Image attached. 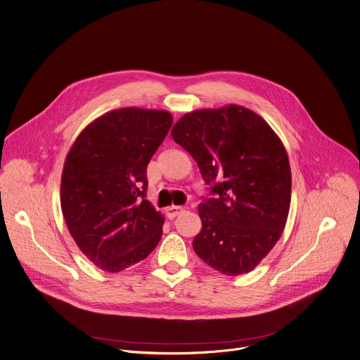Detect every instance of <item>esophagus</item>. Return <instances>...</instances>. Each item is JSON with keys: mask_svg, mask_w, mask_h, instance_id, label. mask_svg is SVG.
Listing matches in <instances>:
<instances>
[{"mask_svg": "<svg viewBox=\"0 0 360 360\" xmlns=\"http://www.w3.org/2000/svg\"><path fill=\"white\" fill-rule=\"evenodd\" d=\"M184 210H183V207H180V205H170V207H167L166 208V215L167 217L170 219V220H173L174 217H177V215L180 214V212H183Z\"/></svg>", "mask_w": 360, "mask_h": 360, "instance_id": "obj_1", "label": "esophagus"}]
</instances>
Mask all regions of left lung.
<instances>
[{"label":"left lung","instance_id":"8db88e82","mask_svg":"<svg viewBox=\"0 0 360 360\" xmlns=\"http://www.w3.org/2000/svg\"><path fill=\"white\" fill-rule=\"evenodd\" d=\"M173 140L197 162L210 197L194 252L229 276L252 271L279 240L291 204L288 155L269 124L238 105L184 115Z\"/></svg>","mask_w":360,"mask_h":360}]
</instances>
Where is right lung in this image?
Wrapping results in <instances>:
<instances>
[{
    "label": "right lung",
    "mask_w": 360,
    "mask_h": 360,
    "mask_svg": "<svg viewBox=\"0 0 360 360\" xmlns=\"http://www.w3.org/2000/svg\"><path fill=\"white\" fill-rule=\"evenodd\" d=\"M172 124L165 110H112L85 127L66 156L62 214L79 250L103 271L145 259L162 238L165 219L146 200V170Z\"/></svg>",
    "instance_id": "add662e5"
}]
</instances>
